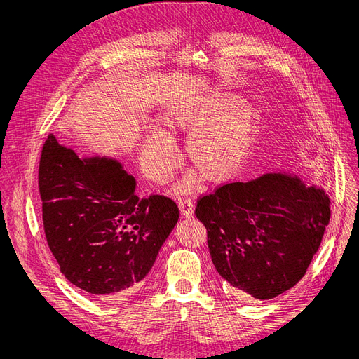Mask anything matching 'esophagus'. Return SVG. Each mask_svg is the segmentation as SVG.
Wrapping results in <instances>:
<instances>
[{
  "label": "esophagus",
  "instance_id": "esophagus-1",
  "mask_svg": "<svg viewBox=\"0 0 359 359\" xmlns=\"http://www.w3.org/2000/svg\"><path fill=\"white\" fill-rule=\"evenodd\" d=\"M177 202H179L182 214H183L186 218H189V217L194 215V201H192L189 196H180V198L177 199Z\"/></svg>",
  "mask_w": 359,
  "mask_h": 359
}]
</instances>
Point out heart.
<instances>
[{"label":"heart","instance_id":"1","mask_svg":"<svg viewBox=\"0 0 359 359\" xmlns=\"http://www.w3.org/2000/svg\"><path fill=\"white\" fill-rule=\"evenodd\" d=\"M165 126L173 134H187L186 154L206 180L227 179L246 156L255 128L250 103L231 93H217L168 111ZM177 160V149L163 129L148 130L142 148V167L154 180H164Z\"/></svg>","mask_w":359,"mask_h":359}]
</instances>
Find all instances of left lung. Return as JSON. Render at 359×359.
Masks as SVG:
<instances>
[{
  "label": "left lung",
  "mask_w": 359,
  "mask_h": 359,
  "mask_svg": "<svg viewBox=\"0 0 359 359\" xmlns=\"http://www.w3.org/2000/svg\"><path fill=\"white\" fill-rule=\"evenodd\" d=\"M195 215L230 291L271 299L306 275L330 221V199L297 176L268 173L199 196Z\"/></svg>",
  "instance_id": "left-lung-1"
}]
</instances>
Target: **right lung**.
I'll use <instances>...</instances> for the list:
<instances>
[{
  "mask_svg": "<svg viewBox=\"0 0 359 359\" xmlns=\"http://www.w3.org/2000/svg\"><path fill=\"white\" fill-rule=\"evenodd\" d=\"M116 160L84 158L49 135L39 163L42 219L65 278L91 295L134 292L175 229L172 198L135 194Z\"/></svg>",
  "mask_w": 359,
  "mask_h": 359,
  "instance_id": "add662e5",
  "label": "right lung"
}]
</instances>
